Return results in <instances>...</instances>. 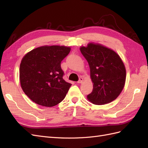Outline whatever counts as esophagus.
<instances>
[{"label":"esophagus","mask_w":148,"mask_h":148,"mask_svg":"<svg viewBox=\"0 0 148 148\" xmlns=\"http://www.w3.org/2000/svg\"><path fill=\"white\" fill-rule=\"evenodd\" d=\"M83 81H84V79H83V77H81L80 78H79V81H77V83H79V84H81V83H82L83 82Z\"/></svg>","instance_id":"34e87169"}]
</instances>
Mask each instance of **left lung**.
I'll use <instances>...</instances> for the list:
<instances>
[{"label":"left lung","mask_w":148,"mask_h":148,"mask_svg":"<svg viewBox=\"0 0 148 148\" xmlns=\"http://www.w3.org/2000/svg\"><path fill=\"white\" fill-rule=\"evenodd\" d=\"M80 51L88 62L93 83L88 100L93 104L103 105L117 99L126 81V69L120 56L114 50L94 42L81 46Z\"/></svg>","instance_id":"obj_1"}]
</instances>
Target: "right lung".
<instances>
[{"label":"right lung","instance_id":"obj_1","mask_svg":"<svg viewBox=\"0 0 148 148\" xmlns=\"http://www.w3.org/2000/svg\"><path fill=\"white\" fill-rule=\"evenodd\" d=\"M71 51L65 46H42L22 58L20 81L22 90L34 102L53 107L64 99L71 84L63 79L61 62Z\"/></svg>","mask_w":148,"mask_h":148}]
</instances>
